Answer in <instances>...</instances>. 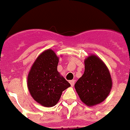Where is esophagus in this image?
Segmentation results:
<instances>
[{
  "label": "esophagus",
  "mask_w": 130,
  "mask_h": 130,
  "mask_svg": "<svg viewBox=\"0 0 130 130\" xmlns=\"http://www.w3.org/2000/svg\"><path fill=\"white\" fill-rule=\"evenodd\" d=\"M69 83H70L71 86H73L74 84H75V80H74V79H73V80H70V81H69Z\"/></svg>",
  "instance_id": "esophagus-1"
}]
</instances>
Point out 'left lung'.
Returning <instances> with one entry per match:
<instances>
[{
    "mask_svg": "<svg viewBox=\"0 0 130 130\" xmlns=\"http://www.w3.org/2000/svg\"><path fill=\"white\" fill-rule=\"evenodd\" d=\"M84 65V73L76 82L75 88L84 104L94 106L102 103L108 96L112 80L107 66L96 56L88 57Z\"/></svg>",
    "mask_w": 130,
    "mask_h": 130,
    "instance_id": "1",
    "label": "left lung"
}]
</instances>
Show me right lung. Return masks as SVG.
<instances>
[{
    "label": "right lung",
    "instance_id": "add662e5",
    "mask_svg": "<svg viewBox=\"0 0 130 130\" xmlns=\"http://www.w3.org/2000/svg\"><path fill=\"white\" fill-rule=\"evenodd\" d=\"M59 58L48 49L38 57L27 77V87L34 100L46 107L55 106L70 84L57 71Z\"/></svg>",
    "mask_w": 130,
    "mask_h": 130
}]
</instances>
